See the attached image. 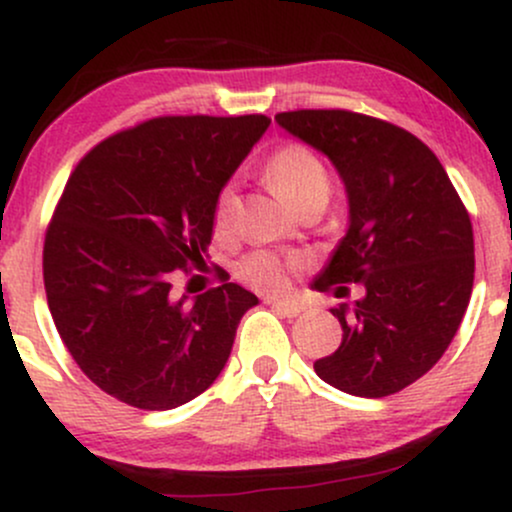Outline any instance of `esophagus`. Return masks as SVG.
<instances>
[{
  "mask_svg": "<svg viewBox=\"0 0 512 512\" xmlns=\"http://www.w3.org/2000/svg\"><path fill=\"white\" fill-rule=\"evenodd\" d=\"M267 305L284 317H296L303 313V303H296V301H274V298H269Z\"/></svg>",
  "mask_w": 512,
  "mask_h": 512,
  "instance_id": "34e87169",
  "label": "esophagus"
}]
</instances>
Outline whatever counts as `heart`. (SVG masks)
<instances>
[{"label": "heart", "instance_id": "heart-1", "mask_svg": "<svg viewBox=\"0 0 512 512\" xmlns=\"http://www.w3.org/2000/svg\"><path fill=\"white\" fill-rule=\"evenodd\" d=\"M269 182L293 209L313 197H330V175L313 151L301 144L279 149L267 163ZM238 214V192L233 185H223L214 202V233L219 238L231 236ZM293 262L281 260L274 252H250L238 262L240 281L257 291H284L289 286Z\"/></svg>", "mask_w": 512, "mask_h": 512}]
</instances>
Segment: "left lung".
I'll return each mask as SVG.
<instances>
[{
  "instance_id": "8db88e82",
  "label": "left lung",
  "mask_w": 512,
  "mask_h": 512,
  "mask_svg": "<svg viewBox=\"0 0 512 512\" xmlns=\"http://www.w3.org/2000/svg\"><path fill=\"white\" fill-rule=\"evenodd\" d=\"M276 125L313 146L344 182L349 223L315 289L354 305L330 313L342 344L315 361L327 385L354 397H387L416 383L445 354L474 284V236L467 209L428 146L407 129L349 113L296 110Z\"/></svg>"
}]
</instances>
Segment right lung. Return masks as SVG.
Listing matches in <instances>:
<instances>
[{"label": "right lung", "instance_id": "obj_1", "mask_svg": "<svg viewBox=\"0 0 512 512\" xmlns=\"http://www.w3.org/2000/svg\"><path fill=\"white\" fill-rule=\"evenodd\" d=\"M267 115L156 117L81 158L45 236L52 320L93 385L137 409L202 395L257 296L223 284L170 296L207 267L214 202L269 127Z\"/></svg>", "mask_w": 512, "mask_h": 512}]
</instances>
